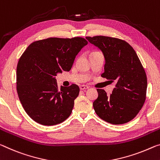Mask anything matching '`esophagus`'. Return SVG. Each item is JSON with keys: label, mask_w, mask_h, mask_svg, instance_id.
<instances>
[{"label": "esophagus", "mask_w": 160, "mask_h": 160, "mask_svg": "<svg viewBox=\"0 0 160 160\" xmlns=\"http://www.w3.org/2000/svg\"><path fill=\"white\" fill-rule=\"evenodd\" d=\"M80 90H85V89H88L89 87H88V85H80Z\"/></svg>", "instance_id": "34e87169"}]
</instances>
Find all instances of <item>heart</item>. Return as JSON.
<instances>
[{"label": "heart", "mask_w": 160, "mask_h": 160, "mask_svg": "<svg viewBox=\"0 0 160 160\" xmlns=\"http://www.w3.org/2000/svg\"><path fill=\"white\" fill-rule=\"evenodd\" d=\"M95 52H98V51H95Z\"/></svg>", "instance_id": "heart-1"}]
</instances>
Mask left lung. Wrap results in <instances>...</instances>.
Here are the masks:
<instances>
[{"label": "left lung", "instance_id": "obj_1", "mask_svg": "<svg viewBox=\"0 0 160 160\" xmlns=\"http://www.w3.org/2000/svg\"><path fill=\"white\" fill-rule=\"evenodd\" d=\"M86 39L100 48L105 57V72L101 76L115 83L109 95L104 90L97 89L94 110L109 123L128 122L137 116L146 100L148 80L138 55L128 42L117 38L96 35Z\"/></svg>", "mask_w": 160, "mask_h": 160}]
</instances>
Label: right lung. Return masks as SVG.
Instances as JSON below:
<instances>
[{
  "label": "right lung",
  "instance_id": "obj_1",
  "mask_svg": "<svg viewBox=\"0 0 160 160\" xmlns=\"http://www.w3.org/2000/svg\"><path fill=\"white\" fill-rule=\"evenodd\" d=\"M87 44L81 37L48 38L32 42L22 54L17 65V92L25 111L36 122L55 125L70 115L80 88L72 84L59 89L55 78L70 70Z\"/></svg>",
  "mask_w": 160,
  "mask_h": 160
}]
</instances>
